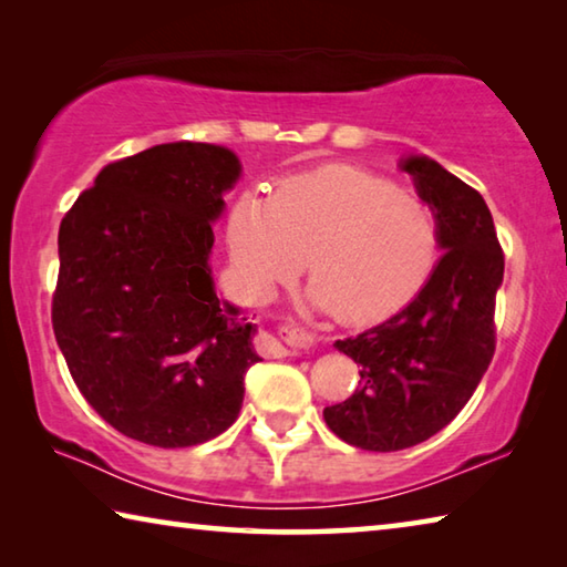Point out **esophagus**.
<instances>
[{"instance_id":"obj_1","label":"esophagus","mask_w":567,"mask_h":567,"mask_svg":"<svg viewBox=\"0 0 567 567\" xmlns=\"http://www.w3.org/2000/svg\"><path fill=\"white\" fill-rule=\"evenodd\" d=\"M313 343H316L313 333L303 331L301 326L291 319L278 326V331L274 336L268 333L261 336L264 349H268V353H278V355H286L291 351H309Z\"/></svg>"}]
</instances>
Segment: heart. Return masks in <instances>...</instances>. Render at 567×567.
<instances>
[{
  "instance_id": "obj_1",
  "label": "heart",
  "mask_w": 567,
  "mask_h": 567,
  "mask_svg": "<svg viewBox=\"0 0 567 567\" xmlns=\"http://www.w3.org/2000/svg\"><path fill=\"white\" fill-rule=\"evenodd\" d=\"M226 241L258 301L296 281L303 261L313 299L343 323L403 309L439 256V218L423 196L369 168L331 164L241 194Z\"/></svg>"
}]
</instances>
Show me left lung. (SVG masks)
Returning a JSON list of instances; mask_svg holds the SVG:
<instances>
[{
    "mask_svg": "<svg viewBox=\"0 0 567 567\" xmlns=\"http://www.w3.org/2000/svg\"><path fill=\"white\" fill-rule=\"evenodd\" d=\"M401 166L433 206L445 254L403 311L336 341L361 365V381L351 399L323 409L341 441L375 453L429 441L471 401L495 353V293L505 266L491 208L473 186L429 156Z\"/></svg>",
    "mask_w": 567,
    "mask_h": 567,
    "instance_id": "8db88e82",
    "label": "left lung"
}]
</instances>
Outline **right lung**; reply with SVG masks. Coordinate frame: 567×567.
<instances>
[{
    "instance_id": "1",
    "label": "right lung",
    "mask_w": 567,
    "mask_h": 567,
    "mask_svg": "<svg viewBox=\"0 0 567 567\" xmlns=\"http://www.w3.org/2000/svg\"><path fill=\"white\" fill-rule=\"evenodd\" d=\"M224 146L176 142L106 164L59 226L52 326L86 403L158 449L238 419L254 326L214 291L212 221L238 178Z\"/></svg>"
}]
</instances>
